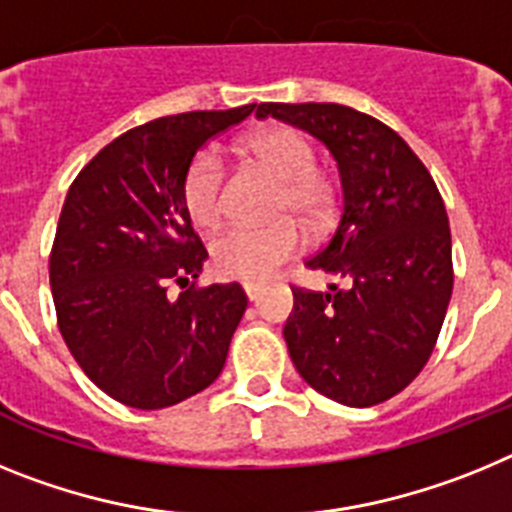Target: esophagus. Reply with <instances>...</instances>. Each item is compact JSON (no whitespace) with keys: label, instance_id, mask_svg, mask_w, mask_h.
<instances>
[{"label":"esophagus","instance_id":"1","mask_svg":"<svg viewBox=\"0 0 512 512\" xmlns=\"http://www.w3.org/2000/svg\"><path fill=\"white\" fill-rule=\"evenodd\" d=\"M264 289H266V284H261V282H246L243 284V292H246V297L248 300H259L261 295H264Z\"/></svg>","mask_w":512,"mask_h":512}]
</instances>
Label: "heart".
Instances as JSON below:
<instances>
[{
	"label": "heart",
	"instance_id": "obj_1",
	"mask_svg": "<svg viewBox=\"0 0 512 512\" xmlns=\"http://www.w3.org/2000/svg\"><path fill=\"white\" fill-rule=\"evenodd\" d=\"M251 161L279 179L274 215H295L307 228H320L333 212V187L315 166V148L292 128H266L246 143ZM189 217L212 228L225 212V158L217 148H205L192 158L182 184ZM305 235L295 220H277L261 228L235 225L212 241V266L220 277L264 282L282 264L295 259Z\"/></svg>",
	"mask_w": 512,
	"mask_h": 512
}]
</instances>
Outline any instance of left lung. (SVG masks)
I'll use <instances>...</instances> for the list:
<instances>
[{"instance_id":"8db88e82","label":"left lung","mask_w":512,"mask_h":512,"mask_svg":"<svg viewBox=\"0 0 512 512\" xmlns=\"http://www.w3.org/2000/svg\"><path fill=\"white\" fill-rule=\"evenodd\" d=\"M256 115L307 130L336 158L341 220L305 266L348 287H292L284 341L312 390L372 408L418 377L446 318L454 266L441 194L413 148L354 107L264 102Z\"/></svg>"}]
</instances>
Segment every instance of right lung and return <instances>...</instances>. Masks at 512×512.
I'll return each instance as SVG.
<instances>
[{
  "mask_svg": "<svg viewBox=\"0 0 512 512\" xmlns=\"http://www.w3.org/2000/svg\"><path fill=\"white\" fill-rule=\"evenodd\" d=\"M256 104L158 117L104 146L71 184L51 251L58 330L104 395L171 408L210 387L246 312L241 284L197 287L207 251L184 174ZM171 283L183 289L168 295Z\"/></svg>",
  "mask_w": 512,
  "mask_h": 512,
  "instance_id": "right-lung-1",
  "label": "right lung"
}]
</instances>
